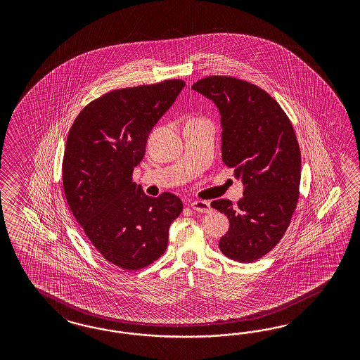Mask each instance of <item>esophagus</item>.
I'll return each instance as SVG.
<instances>
[{
	"label": "esophagus",
	"mask_w": 360,
	"mask_h": 360,
	"mask_svg": "<svg viewBox=\"0 0 360 360\" xmlns=\"http://www.w3.org/2000/svg\"><path fill=\"white\" fill-rule=\"evenodd\" d=\"M191 208H193L194 211L203 212V214H207V212L211 211V206H210V203L206 202V200H194V202L191 203Z\"/></svg>",
	"instance_id": "1"
}]
</instances>
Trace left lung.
Segmentation results:
<instances>
[{"mask_svg": "<svg viewBox=\"0 0 360 360\" xmlns=\"http://www.w3.org/2000/svg\"><path fill=\"white\" fill-rule=\"evenodd\" d=\"M193 89L217 104L223 162L244 185L236 207L229 199L211 203L229 220L219 248L235 262H256L283 239L297 207L301 152L295 129L278 103L245 80L215 75Z\"/></svg>", "mask_w": 360, "mask_h": 360, "instance_id": "obj_1", "label": "left lung"}]
</instances>
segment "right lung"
I'll use <instances>...</instances> for the list:
<instances>
[{"label":"right lung","instance_id":"obj_1","mask_svg":"<svg viewBox=\"0 0 360 360\" xmlns=\"http://www.w3.org/2000/svg\"><path fill=\"white\" fill-rule=\"evenodd\" d=\"M184 87V80L172 79L110 91L82 109L67 136V203L98 253L124 271L164 255L170 224L184 208L174 194L150 198L131 181L153 127Z\"/></svg>","mask_w":360,"mask_h":360}]
</instances>
